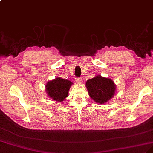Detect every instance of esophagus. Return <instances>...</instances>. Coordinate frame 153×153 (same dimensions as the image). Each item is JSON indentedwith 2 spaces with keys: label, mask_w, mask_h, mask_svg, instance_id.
<instances>
[{
  "label": "esophagus",
  "mask_w": 153,
  "mask_h": 153,
  "mask_svg": "<svg viewBox=\"0 0 153 153\" xmlns=\"http://www.w3.org/2000/svg\"><path fill=\"white\" fill-rule=\"evenodd\" d=\"M76 81L77 82V83H82V79L81 77H76Z\"/></svg>",
  "instance_id": "obj_1"
}]
</instances>
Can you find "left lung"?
<instances>
[{
    "label": "left lung",
    "mask_w": 153,
    "mask_h": 153,
    "mask_svg": "<svg viewBox=\"0 0 153 153\" xmlns=\"http://www.w3.org/2000/svg\"><path fill=\"white\" fill-rule=\"evenodd\" d=\"M86 86L90 97L99 104H103L109 101L115 91L113 81L101 76H97L87 81Z\"/></svg>",
    "instance_id": "obj_1"
}]
</instances>
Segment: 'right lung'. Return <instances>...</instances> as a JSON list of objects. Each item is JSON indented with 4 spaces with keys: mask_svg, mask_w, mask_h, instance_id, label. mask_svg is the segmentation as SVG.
I'll return each mask as SVG.
<instances>
[{
    "mask_svg": "<svg viewBox=\"0 0 153 153\" xmlns=\"http://www.w3.org/2000/svg\"><path fill=\"white\" fill-rule=\"evenodd\" d=\"M72 82L67 79L56 77L54 80L47 82L46 91L52 99L59 102L63 101L68 94V90Z\"/></svg>",
    "mask_w": 153,
    "mask_h": 153,
    "instance_id": "1",
    "label": "right lung"
}]
</instances>
